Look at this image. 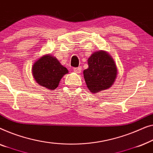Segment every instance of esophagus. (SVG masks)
Listing matches in <instances>:
<instances>
[{"mask_svg":"<svg viewBox=\"0 0 153 153\" xmlns=\"http://www.w3.org/2000/svg\"><path fill=\"white\" fill-rule=\"evenodd\" d=\"M74 71L75 73H76V74H80L82 68H81V67H76V68H74Z\"/></svg>","mask_w":153,"mask_h":153,"instance_id":"esophagus-1","label":"esophagus"}]
</instances>
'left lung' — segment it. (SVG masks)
<instances>
[{"mask_svg": "<svg viewBox=\"0 0 153 153\" xmlns=\"http://www.w3.org/2000/svg\"><path fill=\"white\" fill-rule=\"evenodd\" d=\"M89 67L83 71L88 89L93 93L109 89L117 75L114 62L105 51H97L88 59Z\"/></svg>", "mask_w": 153, "mask_h": 153, "instance_id": "obj_1", "label": "left lung"}]
</instances>
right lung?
<instances>
[{"label":"right lung","mask_w":153,"mask_h":153,"mask_svg":"<svg viewBox=\"0 0 153 153\" xmlns=\"http://www.w3.org/2000/svg\"><path fill=\"white\" fill-rule=\"evenodd\" d=\"M67 73L66 68L51 55L43 56L33 67V76L37 83L51 90L58 87L60 79Z\"/></svg>","instance_id":"right-lung-1"}]
</instances>
